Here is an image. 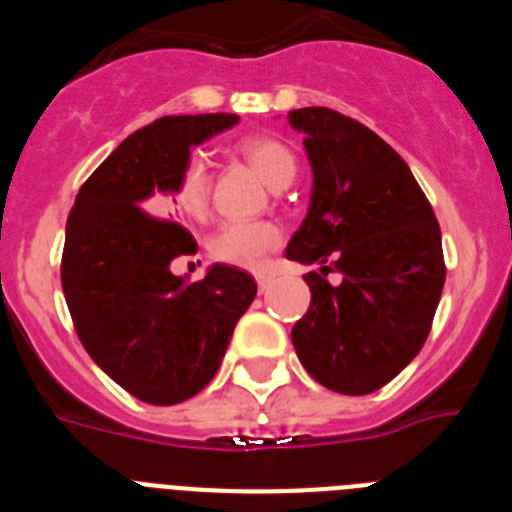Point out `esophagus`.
I'll list each match as a JSON object with an SVG mask.
<instances>
[{
	"label": "esophagus",
	"instance_id": "obj_1",
	"mask_svg": "<svg viewBox=\"0 0 512 512\" xmlns=\"http://www.w3.org/2000/svg\"><path fill=\"white\" fill-rule=\"evenodd\" d=\"M256 282H259L261 292H266V289L271 287V282H274V277H271V274H266V271H259V274H256Z\"/></svg>",
	"mask_w": 512,
	"mask_h": 512
}]
</instances>
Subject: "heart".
I'll return each mask as SVG.
<instances>
[{"label": "heart", "mask_w": 512, "mask_h": 512, "mask_svg": "<svg viewBox=\"0 0 512 512\" xmlns=\"http://www.w3.org/2000/svg\"><path fill=\"white\" fill-rule=\"evenodd\" d=\"M248 164L269 187L292 182L297 161L284 143L274 138H251L241 146ZM174 205L187 217L202 220L210 210V171L200 156H192L176 179ZM282 243V230L266 220H233L220 225L210 241V253L217 261L241 269H261L274 248Z\"/></svg>", "instance_id": "1"}]
</instances>
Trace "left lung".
<instances>
[{
    "label": "left lung",
    "mask_w": 512,
    "mask_h": 512,
    "mask_svg": "<svg viewBox=\"0 0 512 512\" xmlns=\"http://www.w3.org/2000/svg\"><path fill=\"white\" fill-rule=\"evenodd\" d=\"M287 120L305 135L312 169L310 207L287 259L320 264L305 274L312 300L292 343L315 382L369 395L431 333L446 279L441 228L410 166L366 125L328 107L292 110ZM328 270L342 282L330 285Z\"/></svg>",
    "instance_id": "1"
}]
</instances>
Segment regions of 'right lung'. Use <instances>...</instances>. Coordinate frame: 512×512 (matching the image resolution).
<instances>
[{
  "instance_id": "1",
  "label": "right lung",
  "mask_w": 512,
  "mask_h": 512,
  "mask_svg": "<svg viewBox=\"0 0 512 512\" xmlns=\"http://www.w3.org/2000/svg\"><path fill=\"white\" fill-rule=\"evenodd\" d=\"M238 115H169L135 130L79 189L66 223L61 284L79 341L122 390L176 405L220 369L235 323L256 297L248 271L212 264L205 279L176 277L171 261L197 253L166 220V194L192 148Z\"/></svg>"
}]
</instances>
